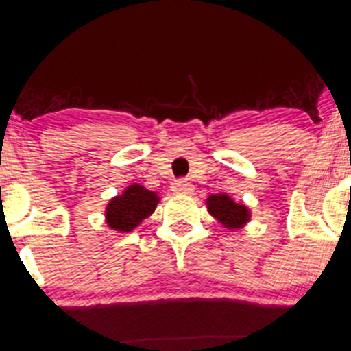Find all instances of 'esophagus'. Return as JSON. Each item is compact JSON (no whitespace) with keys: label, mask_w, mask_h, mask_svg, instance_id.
I'll list each match as a JSON object with an SVG mask.
<instances>
[{"label":"esophagus","mask_w":351,"mask_h":351,"mask_svg":"<svg viewBox=\"0 0 351 351\" xmlns=\"http://www.w3.org/2000/svg\"><path fill=\"white\" fill-rule=\"evenodd\" d=\"M171 191L176 195H191L193 193V185L188 180H176L171 185Z\"/></svg>","instance_id":"esophagus-1"}]
</instances>
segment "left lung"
<instances>
[{"label":"left lung","mask_w":351,"mask_h":351,"mask_svg":"<svg viewBox=\"0 0 351 351\" xmlns=\"http://www.w3.org/2000/svg\"><path fill=\"white\" fill-rule=\"evenodd\" d=\"M208 212L227 228H241L249 222L250 212L245 205L235 204L228 195H210L206 198Z\"/></svg>","instance_id":"1"}]
</instances>
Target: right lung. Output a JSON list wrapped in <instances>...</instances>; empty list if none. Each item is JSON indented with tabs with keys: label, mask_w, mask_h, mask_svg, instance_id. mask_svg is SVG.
<instances>
[{
	"label": "right lung",
	"mask_w": 351,
	"mask_h": 351,
	"mask_svg": "<svg viewBox=\"0 0 351 351\" xmlns=\"http://www.w3.org/2000/svg\"><path fill=\"white\" fill-rule=\"evenodd\" d=\"M160 197L145 186L129 185L123 195H117L108 204L106 220L112 230L131 232L156 208Z\"/></svg>",
	"instance_id": "1"
}]
</instances>
